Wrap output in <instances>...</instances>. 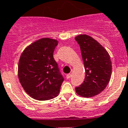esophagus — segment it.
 <instances>
[{
	"label": "esophagus",
	"mask_w": 128,
	"mask_h": 128,
	"mask_svg": "<svg viewBox=\"0 0 128 128\" xmlns=\"http://www.w3.org/2000/svg\"><path fill=\"white\" fill-rule=\"evenodd\" d=\"M72 76V74H68L66 75V78L67 79H70L71 78Z\"/></svg>",
	"instance_id": "esophagus-1"
}]
</instances>
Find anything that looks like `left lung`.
Masks as SVG:
<instances>
[{"label":"left lung","instance_id":"obj_1","mask_svg":"<svg viewBox=\"0 0 128 128\" xmlns=\"http://www.w3.org/2000/svg\"><path fill=\"white\" fill-rule=\"evenodd\" d=\"M75 39L80 46L86 71L85 80L76 88V92L81 96L92 97L103 91L110 80V57L106 50L89 35H79Z\"/></svg>","mask_w":128,"mask_h":128}]
</instances>
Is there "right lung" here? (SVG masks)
I'll list each match as a JSON object with an SVG mask.
<instances>
[{
    "mask_svg": "<svg viewBox=\"0 0 128 128\" xmlns=\"http://www.w3.org/2000/svg\"><path fill=\"white\" fill-rule=\"evenodd\" d=\"M58 40L42 38L27 46L20 56L18 78L25 91L39 100L58 96L64 78L54 60Z\"/></svg>",
    "mask_w": 128,
    "mask_h": 128,
    "instance_id": "right-lung-1",
    "label": "right lung"
}]
</instances>
